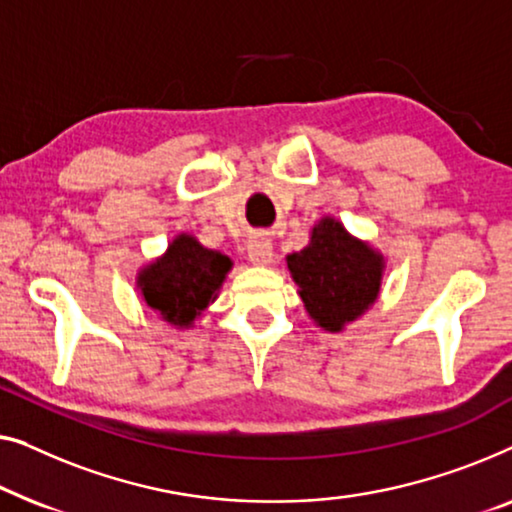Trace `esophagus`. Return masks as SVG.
Returning a JSON list of instances; mask_svg holds the SVG:
<instances>
[{"label":"esophagus","mask_w":512,"mask_h":512,"mask_svg":"<svg viewBox=\"0 0 512 512\" xmlns=\"http://www.w3.org/2000/svg\"><path fill=\"white\" fill-rule=\"evenodd\" d=\"M248 259L257 266H266L273 259V243L269 236L255 234L253 239L248 241Z\"/></svg>","instance_id":"34e87169"}]
</instances>
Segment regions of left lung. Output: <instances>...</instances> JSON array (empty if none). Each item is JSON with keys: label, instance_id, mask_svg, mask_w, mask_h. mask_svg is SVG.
<instances>
[{"label": "left lung", "instance_id": "1", "mask_svg": "<svg viewBox=\"0 0 512 512\" xmlns=\"http://www.w3.org/2000/svg\"><path fill=\"white\" fill-rule=\"evenodd\" d=\"M294 283L311 318L327 331H341L378 299L383 255L345 232L334 218L313 227L311 243L287 257Z\"/></svg>", "mask_w": 512, "mask_h": 512}]
</instances>
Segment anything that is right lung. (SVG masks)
Segmentation results:
<instances>
[{
    "mask_svg": "<svg viewBox=\"0 0 512 512\" xmlns=\"http://www.w3.org/2000/svg\"><path fill=\"white\" fill-rule=\"evenodd\" d=\"M232 259L208 250L181 234L164 257L155 259L139 273V290L146 304L176 327H190L194 318L215 301Z\"/></svg>",
    "mask_w": 512,
    "mask_h": 512,
    "instance_id": "add662e5",
    "label": "right lung"
}]
</instances>
